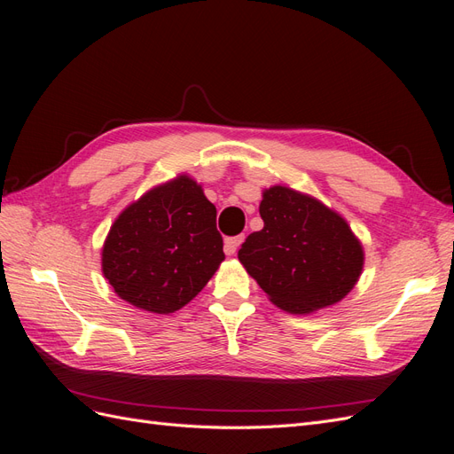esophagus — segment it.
Masks as SVG:
<instances>
[{"label": "esophagus", "mask_w": 454, "mask_h": 454, "mask_svg": "<svg viewBox=\"0 0 454 454\" xmlns=\"http://www.w3.org/2000/svg\"><path fill=\"white\" fill-rule=\"evenodd\" d=\"M242 240H244V235L225 239V246H223L225 254H227V255H235V254H237V250H239V246L242 244Z\"/></svg>", "instance_id": "1"}]
</instances>
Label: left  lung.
I'll return each mask as SVG.
<instances>
[{"instance_id": "1", "label": "left lung", "mask_w": 454, "mask_h": 454, "mask_svg": "<svg viewBox=\"0 0 454 454\" xmlns=\"http://www.w3.org/2000/svg\"><path fill=\"white\" fill-rule=\"evenodd\" d=\"M263 229L252 232L239 261L290 314H310L345 299L364 270V246L348 222L322 200L287 185L263 191Z\"/></svg>"}]
</instances>
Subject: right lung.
I'll use <instances>...</instances> for the list:
<instances>
[{
    "label": "right lung",
    "mask_w": 454,
    "mask_h": 454,
    "mask_svg": "<svg viewBox=\"0 0 454 454\" xmlns=\"http://www.w3.org/2000/svg\"><path fill=\"white\" fill-rule=\"evenodd\" d=\"M223 259L215 206L180 174L117 215L104 240L102 272L132 307L170 314L199 295Z\"/></svg>",
    "instance_id": "add662e5"
}]
</instances>
